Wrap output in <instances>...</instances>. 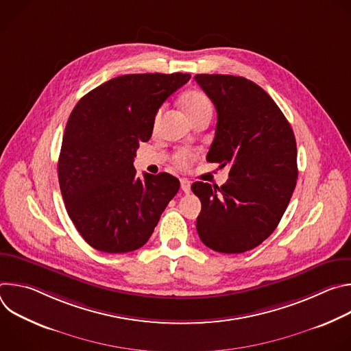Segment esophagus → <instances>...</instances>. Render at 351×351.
<instances>
[{
	"mask_svg": "<svg viewBox=\"0 0 351 351\" xmlns=\"http://www.w3.org/2000/svg\"><path fill=\"white\" fill-rule=\"evenodd\" d=\"M180 189L184 191V193H190V182L187 179H182L180 180Z\"/></svg>",
	"mask_w": 351,
	"mask_h": 351,
	"instance_id": "esophagus-1",
	"label": "esophagus"
}]
</instances>
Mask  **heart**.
<instances>
[{
	"label": "heart",
	"mask_w": 351,
	"mask_h": 351,
	"mask_svg": "<svg viewBox=\"0 0 351 351\" xmlns=\"http://www.w3.org/2000/svg\"><path fill=\"white\" fill-rule=\"evenodd\" d=\"M180 104L186 117L190 119V122L197 117H202L204 114H213V104L210 101V98L199 90L184 91L180 97ZM160 117H161V110L157 112L154 118V128H157ZM194 158L195 156L193 152L186 148H180L173 156V162L179 168H187L194 161Z\"/></svg>",
	"instance_id": "heart-1"
}]
</instances>
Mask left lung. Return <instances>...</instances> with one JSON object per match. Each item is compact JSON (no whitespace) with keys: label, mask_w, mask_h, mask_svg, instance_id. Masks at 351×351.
Here are the masks:
<instances>
[{"label":"left lung","mask_w":351,"mask_h":351,"mask_svg":"<svg viewBox=\"0 0 351 351\" xmlns=\"http://www.w3.org/2000/svg\"><path fill=\"white\" fill-rule=\"evenodd\" d=\"M218 114L208 162L229 165L218 187L194 182L202 202L197 233L214 252L244 253L261 244L282 219L297 182V147L290 123L269 94L232 75H195Z\"/></svg>","instance_id":"1"}]
</instances>
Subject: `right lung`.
<instances>
[{
    "label": "right lung",
    "mask_w": 351,
    "mask_h": 351,
    "mask_svg": "<svg viewBox=\"0 0 351 351\" xmlns=\"http://www.w3.org/2000/svg\"><path fill=\"white\" fill-rule=\"evenodd\" d=\"M189 73H138L95 87L71 112L58 160V179L69 218L98 252L121 254L140 248L178 193L167 173L136 176L133 161L153 134L165 99Z\"/></svg>",
    "instance_id": "obj_1"
}]
</instances>
